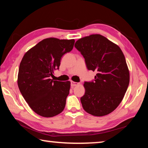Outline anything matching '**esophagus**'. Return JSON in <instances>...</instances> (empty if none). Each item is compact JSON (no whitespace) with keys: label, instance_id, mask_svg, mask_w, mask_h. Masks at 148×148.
Returning a JSON list of instances; mask_svg holds the SVG:
<instances>
[{"label":"esophagus","instance_id":"esophagus-1","mask_svg":"<svg viewBox=\"0 0 148 148\" xmlns=\"http://www.w3.org/2000/svg\"><path fill=\"white\" fill-rule=\"evenodd\" d=\"M79 84V83H77V82H71V86L72 87H74L75 86H77V85Z\"/></svg>","mask_w":148,"mask_h":148}]
</instances>
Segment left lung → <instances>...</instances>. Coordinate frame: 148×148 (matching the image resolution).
I'll list each match as a JSON object with an SVG mask.
<instances>
[{
	"mask_svg": "<svg viewBox=\"0 0 148 148\" xmlns=\"http://www.w3.org/2000/svg\"><path fill=\"white\" fill-rule=\"evenodd\" d=\"M74 46L85 59L89 71H96L95 80L85 82L80 99L85 111L103 116L121 103L129 84V71L120 47L101 34H91L77 40Z\"/></svg>",
	"mask_w": 148,
	"mask_h": 148,
	"instance_id": "1",
	"label": "left lung"
}]
</instances>
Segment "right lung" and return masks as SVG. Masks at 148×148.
I'll list each match as a JSON object with an SVG mask.
<instances>
[{"label": "right lung", "instance_id": "add662e5", "mask_svg": "<svg viewBox=\"0 0 148 148\" xmlns=\"http://www.w3.org/2000/svg\"><path fill=\"white\" fill-rule=\"evenodd\" d=\"M75 40L44 39L30 49L19 65L17 84L31 108L42 117H51L63 111L71 82L50 79L59 69L63 55L73 49Z\"/></svg>", "mask_w": 148, "mask_h": 148}]
</instances>
